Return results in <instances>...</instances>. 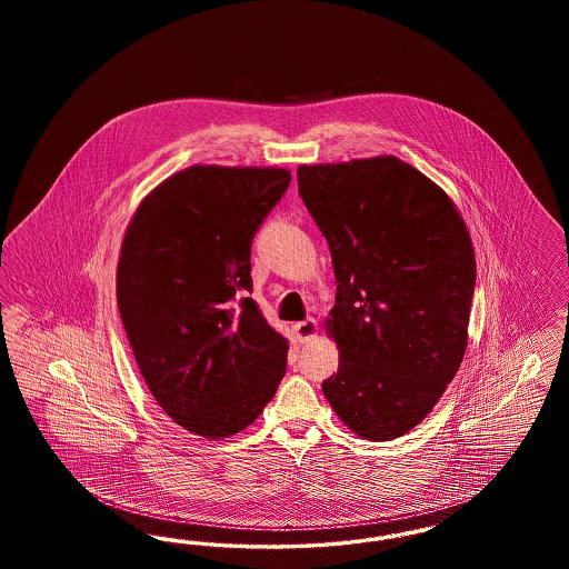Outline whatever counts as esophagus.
Here are the masks:
<instances>
[{
    "mask_svg": "<svg viewBox=\"0 0 569 569\" xmlns=\"http://www.w3.org/2000/svg\"><path fill=\"white\" fill-rule=\"evenodd\" d=\"M295 335H297L300 343H307V341L316 339L318 337V322L313 318H307V320L298 322V325H295Z\"/></svg>",
    "mask_w": 569,
    "mask_h": 569,
    "instance_id": "obj_1",
    "label": "esophagus"
}]
</instances>
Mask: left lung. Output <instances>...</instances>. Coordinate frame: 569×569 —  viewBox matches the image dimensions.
I'll return each instance as SVG.
<instances>
[{"label": "left lung", "instance_id": "obj_1", "mask_svg": "<svg viewBox=\"0 0 569 569\" xmlns=\"http://www.w3.org/2000/svg\"><path fill=\"white\" fill-rule=\"evenodd\" d=\"M298 193L337 279L326 332L339 371L322 383L341 422L390 441L418 427L469 339L476 253L452 198L395 156L298 166Z\"/></svg>", "mask_w": 569, "mask_h": 569}]
</instances>
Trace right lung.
Returning <instances> with one entry per match:
<instances>
[{
    "instance_id": "add662e5",
    "label": "right lung",
    "mask_w": 569,
    "mask_h": 569,
    "mask_svg": "<svg viewBox=\"0 0 569 569\" xmlns=\"http://www.w3.org/2000/svg\"><path fill=\"white\" fill-rule=\"evenodd\" d=\"M272 166L193 163L149 191L123 234L117 305L158 406L204 439L241 433L286 373L288 339L249 297L251 241L290 186Z\"/></svg>"
}]
</instances>
